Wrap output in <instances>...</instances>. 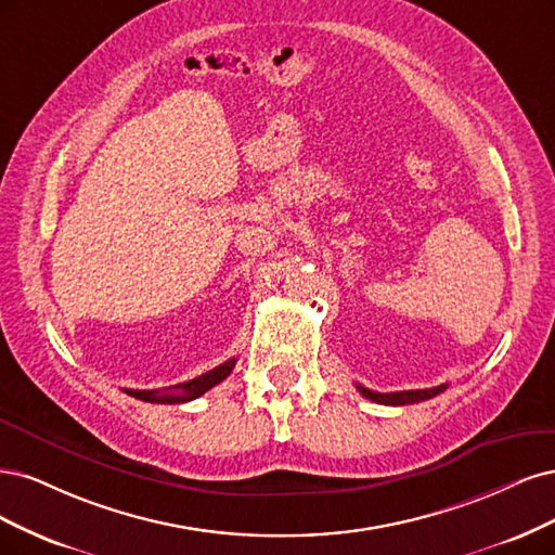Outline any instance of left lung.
Wrapping results in <instances>:
<instances>
[{
	"label": "left lung",
	"mask_w": 555,
	"mask_h": 555,
	"mask_svg": "<svg viewBox=\"0 0 555 555\" xmlns=\"http://www.w3.org/2000/svg\"><path fill=\"white\" fill-rule=\"evenodd\" d=\"M357 389H360V395L375 401V403H383V405H408V403H420V401H428L438 397L440 391L447 389V385H438V387H428V389H408V391H387V395H383V391H373V389H366L362 385H357Z\"/></svg>",
	"instance_id": "1"
}]
</instances>
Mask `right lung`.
Returning <instances> with one entry per match:
<instances>
[{
    "label": "right lung",
    "mask_w": 555,
    "mask_h": 555,
    "mask_svg": "<svg viewBox=\"0 0 555 555\" xmlns=\"http://www.w3.org/2000/svg\"><path fill=\"white\" fill-rule=\"evenodd\" d=\"M235 357L232 360L214 366L211 371L198 375V378L180 383V385H172V387H164V389H124L129 397L140 399V401H147V403H186L203 397L207 389H211L214 385H219L221 380H225L230 371L235 369Z\"/></svg>",
    "instance_id": "obj_1"
}]
</instances>
